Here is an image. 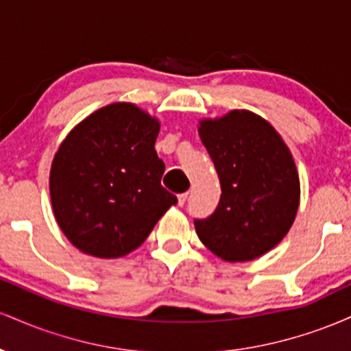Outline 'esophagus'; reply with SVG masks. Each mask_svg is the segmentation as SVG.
<instances>
[{
	"instance_id": "1",
	"label": "esophagus",
	"mask_w": 351,
	"mask_h": 351,
	"mask_svg": "<svg viewBox=\"0 0 351 351\" xmlns=\"http://www.w3.org/2000/svg\"><path fill=\"white\" fill-rule=\"evenodd\" d=\"M188 199V193H181V195H178V206H183L184 203H186Z\"/></svg>"
}]
</instances>
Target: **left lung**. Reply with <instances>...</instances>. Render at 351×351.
Listing matches in <instances>:
<instances>
[{"instance_id": "obj_1", "label": "left lung", "mask_w": 351, "mask_h": 351, "mask_svg": "<svg viewBox=\"0 0 351 351\" xmlns=\"http://www.w3.org/2000/svg\"><path fill=\"white\" fill-rule=\"evenodd\" d=\"M198 134L219 176L221 199L198 237L228 263L264 256L292 228L300 180L292 153L267 120L249 110L201 119Z\"/></svg>"}]
</instances>
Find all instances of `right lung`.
Listing matches in <instances>:
<instances>
[{
  "instance_id": "right-lung-1",
  "label": "right lung",
  "mask_w": 351,
  "mask_h": 351,
  "mask_svg": "<svg viewBox=\"0 0 351 351\" xmlns=\"http://www.w3.org/2000/svg\"><path fill=\"white\" fill-rule=\"evenodd\" d=\"M160 120L130 102L92 112L67 134L51 165L54 217L74 247L100 259L135 251L176 196L162 186Z\"/></svg>"
}]
</instances>
